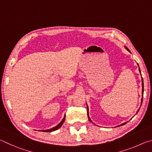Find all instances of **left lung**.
<instances>
[{
	"mask_svg": "<svg viewBox=\"0 0 152 152\" xmlns=\"http://www.w3.org/2000/svg\"><path fill=\"white\" fill-rule=\"evenodd\" d=\"M127 50H129V49H127ZM139 70H140V73H141V71H140V68H139ZM142 82V86H143V89H142V94L143 95V78H142V82ZM142 101H143V97H142V99H141V103H142ZM87 108H88V107H87ZM139 110H140V109H139ZM139 110H137V112L139 111ZM88 117L89 120L91 121V119H90V118H89V117H88ZM125 123H123V124H122V125H125ZM119 126H120V125H119Z\"/></svg>",
	"mask_w": 152,
	"mask_h": 152,
	"instance_id": "8db88e82",
	"label": "left lung"
}]
</instances>
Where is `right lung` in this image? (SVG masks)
Masks as SVG:
<instances>
[{
    "label": "right lung",
    "instance_id": "add662e5",
    "mask_svg": "<svg viewBox=\"0 0 152 152\" xmlns=\"http://www.w3.org/2000/svg\"><path fill=\"white\" fill-rule=\"evenodd\" d=\"M64 121H65V117H64V118L63 119V120L61 121V123H59V124H58L57 126H56L55 127H53V128H52V129H48V130H44V131H43V132H53V131L57 130L58 129L60 128V127H61V126L62 125L63 123L64 122Z\"/></svg>",
    "mask_w": 152,
    "mask_h": 152
}]
</instances>
